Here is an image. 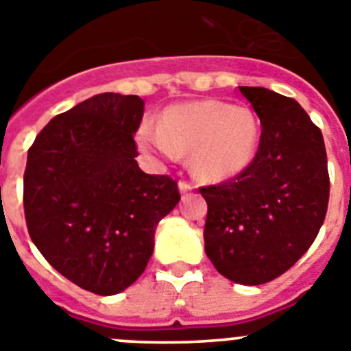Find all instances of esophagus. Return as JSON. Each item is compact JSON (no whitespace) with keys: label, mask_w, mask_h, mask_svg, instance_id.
Returning <instances> with one entry per match:
<instances>
[{"label":"esophagus","mask_w":351,"mask_h":351,"mask_svg":"<svg viewBox=\"0 0 351 351\" xmlns=\"http://www.w3.org/2000/svg\"><path fill=\"white\" fill-rule=\"evenodd\" d=\"M193 190V184H190L188 181H179V191L181 193H188V191Z\"/></svg>","instance_id":"obj_1"}]
</instances>
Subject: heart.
Returning a JSON list of instances; mask_svg holds the SVG:
<instances>
[{"mask_svg":"<svg viewBox=\"0 0 351 351\" xmlns=\"http://www.w3.org/2000/svg\"><path fill=\"white\" fill-rule=\"evenodd\" d=\"M260 141V123L244 105L206 100L167 108L160 125H144L137 142L147 153L173 160L191 153L197 176L221 181L250 165Z\"/></svg>","mask_w":351,"mask_h":351,"instance_id":"heart-1","label":"heart"}]
</instances>
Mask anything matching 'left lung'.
Returning a JSON list of instances; mask_svg holds the SVG:
<instances>
[{
	"mask_svg": "<svg viewBox=\"0 0 351 351\" xmlns=\"http://www.w3.org/2000/svg\"><path fill=\"white\" fill-rule=\"evenodd\" d=\"M239 91L260 117L256 154L234 179L202 186L206 253L241 285L276 280L309 250L328 206L327 153L320 128L293 98L265 88Z\"/></svg>",
	"mask_w": 351,
	"mask_h": 351,
	"instance_id": "left-lung-1",
	"label": "left lung"
}]
</instances>
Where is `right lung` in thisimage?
<instances>
[{"label": "right lung", "instance_id": "right-lung-1", "mask_svg": "<svg viewBox=\"0 0 351 351\" xmlns=\"http://www.w3.org/2000/svg\"><path fill=\"white\" fill-rule=\"evenodd\" d=\"M144 101L101 93L36 135L24 170L31 241L66 280L114 295L141 278L154 230L178 206V181L142 172L135 156Z\"/></svg>", "mask_w": 351, "mask_h": 351}]
</instances>
